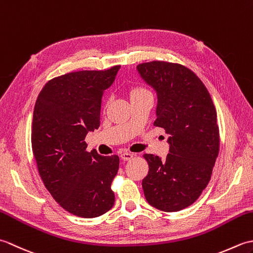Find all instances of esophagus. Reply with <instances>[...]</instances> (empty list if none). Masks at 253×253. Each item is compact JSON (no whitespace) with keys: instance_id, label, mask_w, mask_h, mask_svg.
Masks as SVG:
<instances>
[{"instance_id":"esophagus-1","label":"esophagus","mask_w":253,"mask_h":253,"mask_svg":"<svg viewBox=\"0 0 253 253\" xmlns=\"http://www.w3.org/2000/svg\"><path fill=\"white\" fill-rule=\"evenodd\" d=\"M133 158V154L132 153H128V152H124L121 154V159L123 161H129Z\"/></svg>"}]
</instances>
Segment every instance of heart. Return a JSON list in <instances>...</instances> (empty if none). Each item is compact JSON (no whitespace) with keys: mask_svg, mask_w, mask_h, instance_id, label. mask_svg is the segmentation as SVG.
<instances>
[{"mask_svg":"<svg viewBox=\"0 0 253 253\" xmlns=\"http://www.w3.org/2000/svg\"><path fill=\"white\" fill-rule=\"evenodd\" d=\"M143 93H148L147 90H144L143 88H133L131 91H130V98L131 96H135V95H139V94H143Z\"/></svg>","mask_w":253,"mask_h":253,"instance_id":"obj_1","label":"heart"}]
</instances>
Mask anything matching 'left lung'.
Masks as SVG:
<instances>
[{"label": "left lung", "instance_id": "obj_1", "mask_svg": "<svg viewBox=\"0 0 253 253\" xmlns=\"http://www.w3.org/2000/svg\"><path fill=\"white\" fill-rule=\"evenodd\" d=\"M137 72L158 96L154 126L169 135L165 161L143 155L149 164L144 197L161 211H180L200 197L211 179L219 150L215 106L197 75L179 64L143 63Z\"/></svg>", "mask_w": 253, "mask_h": 253}]
</instances>
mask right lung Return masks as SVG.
Listing matches in <instances>:
<instances>
[{
	"mask_svg": "<svg viewBox=\"0 0 253 253\" xmlns=\"http://www.w3.org/2000/svg\"><path fill=\"white\" fill-rule=\"evenodd\" d=\"M120 68L56 77L36 101L31 144L39 174L55 201L76 216L98 217L114 206L111 184L120 159L87 152L84 138L99 128L102 96Z\"/></svg>",
	"mask_w": 253,
	"mask_h": 253,
	"instance_id": "1",
	"label": "right lung"
}]
</instances>
